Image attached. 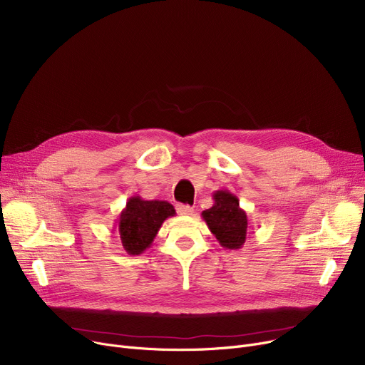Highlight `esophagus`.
Returning <instances> with one entry per match:
<instances>
[{
  "instance_id": "esophagus-1",
  "label": "esophagus",
  "mask_w": 365,
  "mask_h": 365,
  "mask_svg": "<svg viewBox=\"0 0 365 365\" xmlns=\"http://www.w3.org/2000/svg\"><path fill=\"white\" fill-rule=\"evenodd\" d=\"M178 213L180 215V216H192L194 215V208L190 207V205H185V204H179L178 205Z\"/></svg>"
}]
</instances>
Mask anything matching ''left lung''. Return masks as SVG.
Segmentation results:
<instances>
[{
	"instance_id": "obj_1",
	"label": "left lung",
	"mask_w": 365,
	"mask_h": 365,
	"mask_svg": "<svg viewBox=\"0 0 365 365\" xmlns=\"http://www.w3.org/2000/svg\"><path fill=\"white\" fill-rule=\"evenodd\" d=\"M215 204L201 213L212 234L227 250H238L248 238L250 222L240 207V200L229 190H216Z\"/></svg>"
}]
</instances>
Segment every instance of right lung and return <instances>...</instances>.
I'll return each instance as SVG.
<instances>
[{
	"label": "right lung",
	"instance_id": "right-lung-1",
	"mask_svg": "<svg viewBox=\"0 0 365 365\" xmlns=\"http://www.w3.org/2000/svg\"><path fill=\"white\" fill-rule=\"evenodd\" d=\"M176 210L170 202L160 200H142L134 195L127 200L117 219V232L123 248L130 256H139L150 247L165 219L175 216Z\"/></svg>",
	"mask_w": 365,
	"mask_h": 365
}]
</instances>
